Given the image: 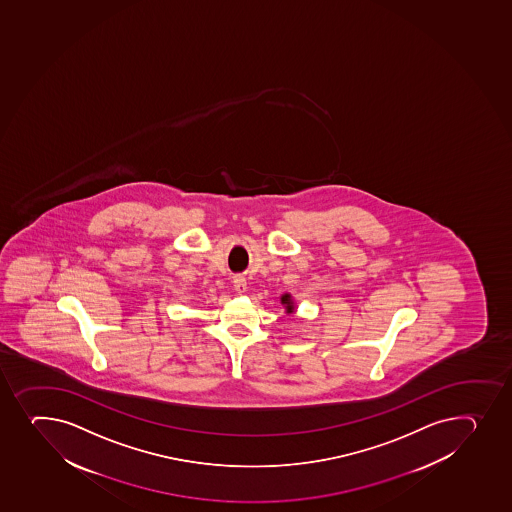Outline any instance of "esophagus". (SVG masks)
<instances>
[{
	"label": "esophagus",
	"instance_id": "1",
	"mask_svg": "<svg viewBox=\"0 0 512 512\" xmlns=\"http://www.w3.org/2000/svg\"><path fill=\"white\" fill-rule=\"evenodd\" d=\"M233 289L237 290L238 294H245L247 292V280L243 275H235L233 277Z\"/></svg>",
	"mask_w": 512,
	"mask_h": 512
}]
</instances>
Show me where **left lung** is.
<instances>
[{
	"mask_svg": "<svg viewBox=\"0 0 512 512\" xmlns=\"http://www.w3.org/2000/svg\"><path fill=\"white\" fill-rule=\"evenodd\" d=\"M280 304L285 307L287 314H292V312L296 311V302H294L290 294H282L280 296Z\"/></svg>",
	"mask_w": 512,
	"mask_h": 512,
	"instance_id": "1",
	"label": "left lung"
}]
</instances>
